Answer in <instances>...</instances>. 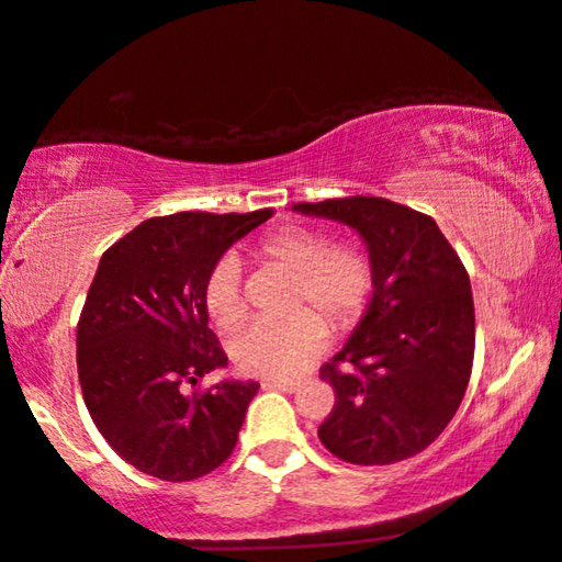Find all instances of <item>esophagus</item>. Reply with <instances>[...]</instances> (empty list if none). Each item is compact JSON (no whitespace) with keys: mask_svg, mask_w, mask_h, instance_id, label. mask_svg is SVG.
<instances>
[{"mask_svg":"<svg viewBox=\"0 0 562 562\" xmlns=\"http://www.w3.org/2000/svg\"><path fill=\"white\" fill-rule=\"evenodd\" d=\"M262 387L267 390H282V393H300L302 382H292V380H265Z\"/></svg>","mask_w":562,"mask_h":562,"instance_id":"obj_1","label":"esophagus"}]
</instances>
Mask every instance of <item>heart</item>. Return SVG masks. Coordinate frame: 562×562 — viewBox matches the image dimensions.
I'll list each match as a JSON object with an SVG mask.
<instances>
[{
  "label": "heart",
  "mask_w": 562,
  "mask_h": 562,
  "mask_svg": "<svg viewBox=\"0 0 562 562\" xmlns=\"http://www.w3.org/2000/svg\"><path fill=\"white\" fill-rule=\"evenodd\" d=\"M255 255L295 274L290 307L282 319H257L233 342V360L245 375L267 380L297 378L327 347L323 314L335 329L355 325L364 313L372 292V262L360 245H333L325 229L313 225H284L265 235ZM243 267L235 255L212 265L204 280V310L222 329L235 327L245 317Z\"/></svg>",
  "instance_id": "1"
}]
</instances>
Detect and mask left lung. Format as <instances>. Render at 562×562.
Here are the masks:
<instances>
[{
    "instance_id": "left-lung-1",
    "label": "left lung",
    "mask_w": 562,
    "mask_h": 562,
    "mask_svg": "<svg viewBox=\"0 0 562 562\" xmlns=\"http://www.w3.org/2000/svg\"><path fill=\"white\" fill-rule=\"evenodd\" d=\"M292 210L355 229L372 262L364 315L323 368L337 400L319 440L355 465L417 456L458 413L473 368L475 310L465 267L438 222L385 198Z\"/></svg>"
}]
</instances>
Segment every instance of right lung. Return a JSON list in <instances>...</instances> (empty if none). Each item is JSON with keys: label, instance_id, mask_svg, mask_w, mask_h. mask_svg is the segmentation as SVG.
Wrapping results in <instances>:
<instances>
[{"label": "right lung", "instance_id": "add662e5", "mask_svg": "<svg viewBox=\"0 0 562 562\" xmlns=\"http://www.w3.org/2000/svg\"><path fill=\"white\" fill-rule=\"evenodd\" d=\"M270 217L177 212L102 255L77 325L79 385L97 430L139 473L184 483L233 452L260 385L225 378L202 395L187 385L227 368L207 327V272Z\"/></svg>", "mask_w": 562, "mask_h": 562}]
</instances>
